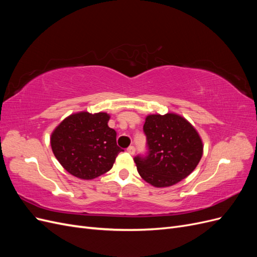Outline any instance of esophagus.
I'll return each instance as SVG.
<instances>
[{"instance_id":"34e87169","label":"esophagus","mask_w":257,"mask_h":257,"mask_svg":"<svg viewBox=\"0 0 257 257\" xmlns=\"http://www.w3.org/2000/svg\"><path fill=\"white\" fill-rule=\"evenodd\" d=\"M126 151L130 153V154H132L133 155L134 153H135V151H136V149H135V147L134 146H130L127 149H126Z\"/></svg>"}]
</instances>
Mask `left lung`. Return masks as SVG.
Wrapping results in <instances>:
<instances>
[{
  "label": "left lung",
  "mask_w": 257,
  "mask_h": 257,
  "mask_svg": "<svg viewBox=\"0 0 257 257\" xmlns=\"http://www.w3.org/2000/svg\"><path fill=\"white\" fill-rule=\"evenodd\" d=\"M144 133L147 152L134 158L145 181L165 188L181 181L196 168L203 155V143L191 124L175 113L150 114Z\"/></svg>",
  "instance_id": "8db88e82"
}]
</instances>
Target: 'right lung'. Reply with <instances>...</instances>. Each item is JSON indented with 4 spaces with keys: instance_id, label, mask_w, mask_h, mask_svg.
Segmentation results:
<instances>
[{
    "instance_id": "right-lung-1",
    "label": "right lung",
    "mask_w": 257,
    "mask_h": 257,
    "mask_svg": "<svg viewBox=\"0 0 257 257\" xmlns=\"http://www.w3.org/2000/svg\"><path fill=\"white\" fill-rule=\"evenodd\" d=\"M108 121L106 112H78L53 131V154L69 174L90 180L111 169L116 155L124 150L116 145V133Z\"/></svg>"
}]
</instances>
